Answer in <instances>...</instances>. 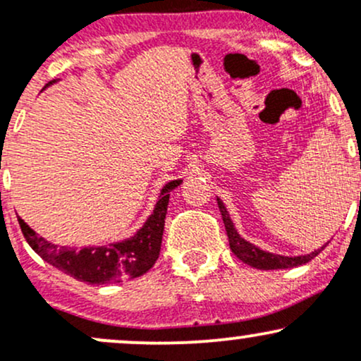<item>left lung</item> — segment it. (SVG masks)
<instances>
[{
    "label": "left lung",
    "mask_w": 361,
    "mask_h": 361,
    "mask_svg": "<svg viewBox=\"0 0 361 361\" xmlns=\"http://www.w3.org/2000/svg\"><path fill=\"white\" fill-rule=\"evenodd\" d=\"M217 205L219 210H221L224 226H226V233L227 238H229V246L231 250L243 263L250 264L252 268H258V270H285V268H295L300 267V264L309 263L310 259H314L316 256L326 247V244L319 250L309 252V255H300V256H283V255H276V252H270L264 251L261 247L255 246V244L246 241L241 234L235 231L233 219H231L229 212H227L226 205L221 198L217 197Z\"/></svg>",
    "instance_id": "obj_1"
}]
</instances>
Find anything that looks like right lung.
<instances>
[{
	"mask_svg": "<svg viewBox=\"0 0 361 361\" xmlns=\"http://www.w3.org/2000/svg\"><path fill=\"white\" fill-rule=\"evenodd\" d=\"M57 81L59 80L51 81L45 85V88ZM181 181L183 180L168 181L161 188L154 209L147 215L137 233L103 246H85L81 250L71 246H57L37 234L22 217H18V222L32 250L57 270L80 281H86L88 285L120 283L128 279H137L154 267L163 241L169 192L175 190Z\"/></svg>",
	"mask_w": 361,
	"mask_h": 361,
	"instance_id": "obj_1",
	"label": "right lung"
}]
</instances>
